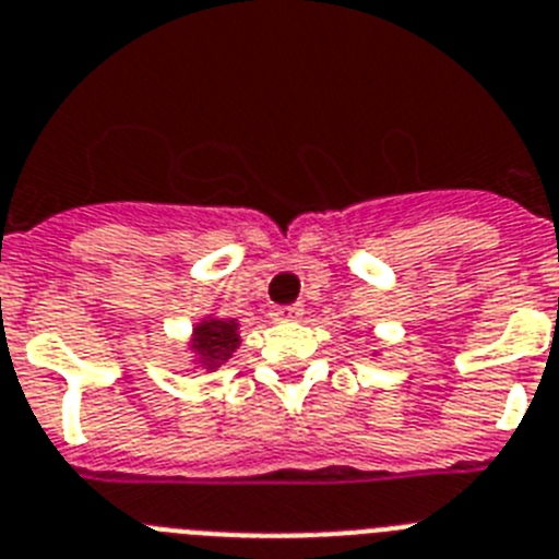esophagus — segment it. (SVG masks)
I'll return each mask as SVG.
<instances>
[{
	"label": "esophagus",
	"instance_id": "esophagus-1",
	"mask_svg": "<svg viewBox=\"0 0 559 559\" xmlns=\"http://www.w3.org/2000/svg\"><path fill=\"white\" fill-rule=\"evenodd\" d=\"M300 314H304L300 306H275V309L270 311V317H273L275 323H289V320H298Z\"/></svg>",
	"mask_w": 559,
	"mask_h": 559
}]
</instances>
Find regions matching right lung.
I'll return each instance as SVG.
<instances>
[{"mask_svg": "<svg viewBox=\"0 0 559 559\" xmlns=\"http://www.w3.org/2000/svg\"><path fill=\"white\" fill-rule=\"evenodd\" d=\"M239 323L236 320H203L198 323L192 336V350L198 356V365H203L205 370H217L219 365L234 356V350L239 348Z\"/></svg>", "mask_w": 559, "mask_h": 559, "instance_id": "add662e5", "label": "right lung"}]
</instances>
